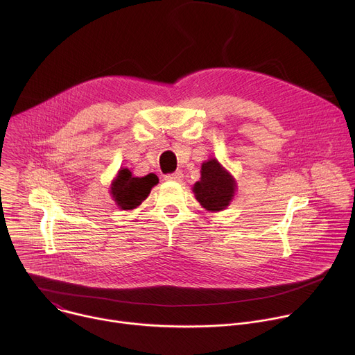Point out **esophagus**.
Here are the masks:
<instances>
[{
  "label": "esophagus",
  "instance_id": "1",
  "mask_svg": "<svg viewBox=\"0 0 355 355\" xmlns=\"http://www.w3.org/2000/svg\"><path fill=\"white\" fill-rule=\"evenodd\" d=\"M181 178H182V173L181 171H175V173L167 174L164 177V180H167V181H181Z\"/></svg>",
  "mask_w": 355,
  "mask_h": 355
}]
</instances>
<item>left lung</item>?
<instances>
[{"mask_svg":"<svg viewBox=\"0 0 355 355\" xmlns=\"http://www.w3.org/2000/svg\"><path fill=\"white\" fill-rule=\"evenodd\" d=\"M200 170V181L193 185L195 198L208 211L225 209L234 193V180L215 159L202 164Z\"/></svg>","mask_w":355,"mask_h":355,"instance_id":"8db88e82","label":"left lung"}]
</instances>
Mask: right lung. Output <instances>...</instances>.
<instances>
[{
	"label": "right lung",
	"instance_id": "right-lung-1",
	"mask_svg": "<svg viewBox=\"0 0 355 355\" xmlns=\"http://www.w3.org/2000/svg\"><path fill=\"white\" fill-rule=\"evenodd\" d=\"M159 182L156 174H147L141 178L133 177L128 168L119 171L112 182L111 193L121 209H133L139 207L150 193L151 187Z\"/></svg>",
	"mask_w": 355,
	"mask_h": 355
}]
</instances>
